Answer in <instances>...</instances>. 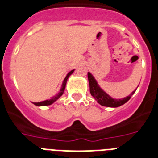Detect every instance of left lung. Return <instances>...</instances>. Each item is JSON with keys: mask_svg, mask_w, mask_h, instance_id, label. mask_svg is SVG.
Masks as SVG:
<instances>
[{"mask_svg": "<svg viewBox=\"0 0 158 158\" xmlns=\"http://www.w3.org/2000/svg\"><path fill=\"white\" fill-rule=\"evenodd\" d=\"M88 79H89V89H90V94L94 98V99L98 102L100 105L104 106H108V107H118L120 106L125 104L130 99L131 96L135 94L136 89L133 91L130 94V96H127L126 98H124L122 99H114L111 97H110L106 93L102 90L99 87L98 82L94 77L92 75L91 73H88Z\"/></svg>", "mask_w": 158, "mask_h": 158, "instance_id": "8db88e82", "label": "left lung"}]
</instances>
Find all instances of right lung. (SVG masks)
Listing matches in <instances>:
<instances>
[{
    "label": "right lung",
    "mask_w": 158,
    "mask_h": 158,
    "mask_svg": "<svg viewBox=\"0 0 158 158\" xmlns=\"http://www.w3.org/2000/svg\"><path fill=\"white\" fill-rule=\"evenodd\" d=\"M74 71V69H72L71 71H69V73L67 74V75L65 76V78H64V81H63V83H62L60 90V92L56 94V95H55V96L52 97L51 99H48V100H46V101L40 102H33V104L36 106H49L51 105V104H52L53 102H55L56 101L57 99L59 98L61 96L62 94H63V93H64V89H65V85H66L67 79H68V78H69V77L73 74V72Z\"/></svg>",
    "instance_id": "add662e5"
}]
</instances>
